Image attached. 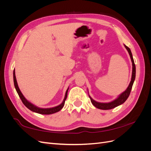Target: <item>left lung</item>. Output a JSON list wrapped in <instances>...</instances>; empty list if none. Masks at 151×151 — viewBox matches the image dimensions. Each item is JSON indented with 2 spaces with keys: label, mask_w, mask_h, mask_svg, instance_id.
Listing matches in <instances>:
<instances>
[{
  "label": "left lung",
  "mask_w": 151,
  "mask_h": 151,
  "mask_svg": "<svg viewBox=\"0 0 151 151\" xmlns=\"http://www.w3.org/2000/svg\"><path fill=\"white\" fill-rule=\"evenodd\" d=\"M125 47L127 48V51L129 52V53L130 58H131V60L132 62V79H131V81H130V83L129 87H128L127 89H126L125 92H123L122 94H120V96L118 97L116 99L114 100L113 101L110 102V103H98V102L95 101L94 100H93L92 98H91L89 96V98L91 99V103H92V104L94 105L95 107H96L98 109H112V108H115L118 106H119V105L123 104L126 101L127 98H129V95L130 94L131 90H132V86H133L134 80L135 79V63H134V61L133 57H132V52L130 51V49L128 47H127L126 45H125Z\"/></svg>",
  "instance_id": "8db88e82"
}]
</instances>
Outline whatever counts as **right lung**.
Masks as SVG:
<instances>
[{
  "label": "right lung",
  "mask_w": 151,
  "mask_h": 151,
  "mask_svg": "<svg viewBox=\"0 0 151 151\" xmlns=\"http://www.w3.org/2000/svg\"><path fill=\"white\" fill-rule=\"evenodd\" d=\"M13 78H14V83L15 88L16 89V91H17L18 95H19V98L21 99L22 103H23L29 109H30L31 111L35 112V113H40V114H43V115H50V114H53V113H55L59 111L63 107V106H64L65 101L66 98L67 97V92H68V89L66 91L64 99H63V102L60 105H58V106H57L56 107L52 108H40L35 106V105H33V104H31V103H29V101H27L26 98L24 97V96L22 95V94L21 93V91L19 88V87H18V86H17L14 70V72H13Z\"/></svg>",
  "instance_id": "right-lung-1"
}]
</instances>
